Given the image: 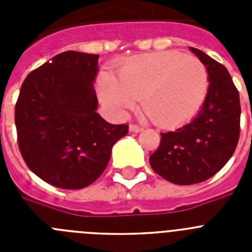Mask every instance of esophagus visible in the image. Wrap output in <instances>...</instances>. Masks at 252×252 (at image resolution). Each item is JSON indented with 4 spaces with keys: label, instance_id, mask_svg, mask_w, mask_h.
Wrapping results in <instances>:
<instances>
[{
    "label": "esophagus",
    "instance_id": "34e87169",
    "mask_svg": "<svg viewBox=\"0 0 252 252\" xmlns=\"http://www.w3.org/2000/svg\"><path fill=\"white\" fill-rule=\"evenodd\" d=\"M144 130V127L139 126V125H135V124H131L130 125V131L131 132H140V131Z\"/></svg>",
    "mask_w": 252,
    "mask_h": 252
}]
</instances>
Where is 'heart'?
I'll use <instances>...</instances> for the list:
<instances>
[{
  "instance_id": "b5f03b06",
  "label": "heart",
  "mask_w": 252,
  "mask_h": 252,
  "mask_svg": "<svg viewBox=\"0 0 252 252\" xmlns=\"http://www.w3.org/2000/svg\"><path fill=\"white\" fill-rule=\"evenodd\" d=\"M97 90L101 101L120 115L142 98L150 119L169 127L187 121L201 108L208 90V74L198 58L159 51L130 58L115 78L102 74Z\"/></svg>"
}]
</instances>
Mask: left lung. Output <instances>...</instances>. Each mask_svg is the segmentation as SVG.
Returning <instances> with one entry per match:
<instances>
[{
  "instance_id": "obj_1",
  "label": "left lung",
  "mask_w": 252,
  "mask_h": 252,
  "mask_svg": "<svg viewBox=\"0 0 252 252\" xmlns=\"http://www.w3.org/2000/svg\"><path fill=\"white\" fill-rule=\"evenodd\" d=\"M189 50L208 73L206 99L192 121L161 133L159 148L149 159L155 173L179 186L213 177L232 157L240 137V95L230 73L203 51Z\"/></svg>"
}]
</instances>
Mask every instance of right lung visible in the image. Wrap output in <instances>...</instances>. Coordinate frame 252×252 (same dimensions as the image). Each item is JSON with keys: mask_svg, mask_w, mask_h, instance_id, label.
<instances>
[{"mask_svg": "<svg viewBox=\"0 0 252 252\" xmlns=\"http://www.w3.org/2000/svg\"><path fill=\"white\" fill-rule=\"evenodd\" d=\"M98 55L64 51L32 70L15 107L17 142L26 165L46 183L82 189L98 179L127 125L97 113Z\"/></svg>", "mask_w": 252, "mask_h": 252, "instance_id": "add662e5", "label": "right lung"}]
</instances>
